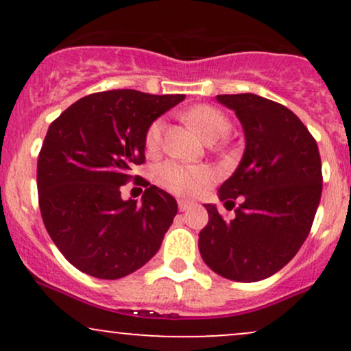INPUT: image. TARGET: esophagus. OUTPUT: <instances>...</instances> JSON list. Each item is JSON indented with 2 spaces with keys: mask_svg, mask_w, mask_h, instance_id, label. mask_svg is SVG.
I'll return each instance as SVG.
<instances>
[{
  "mask_svg": "<svg viewBox=\"0 0 351 351\" xmlns=\"http://www.w3.org/2000/svg\"><path fill=\"white\" fill-rule=\"evenodd\" d=\"M188 208H191V203L186 199H178V209L180 211H186Z\"/></svg>",
  "mask_w": 351,
  "mask_h": 351,
  "instance_id": "esophagus-1",
  "label": "esophagus"
}]
</instances>
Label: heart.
Here are the masks:
<instances>
[{"label":"heart","instance_id":"heart-1","mask_svg":"<svg viewBox=\"0 0 351 351\" xmlns=\"http://www.w3.org/2000/svg\"><path fill=\"white\" fill-rule=\"evenodd\" d=\"M184 120L193 125L208 142L223 138L231 130V120L219 108L213 106H196L184 112ZM165 120L156 119L145 132V148L148 153L158 152L162 145ZM156 181L160 186L178 196H196L213 183V173L204 167H189L178 162H167L156 168Z\"/></svg>","mask_w":351,"mask_h":351}]
</instances>
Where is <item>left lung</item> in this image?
Segmentation results:
<instances>
[{
    "label": "left lung",
    "instance_id": "left-lung-1",
    "mask_svg": "<svg viewBox=\"0 0 351 351\" xmlns=\"http://www.w3.org/2000/svg\"><path fill=\"white\" fill-rule=\"evenodd\" d=\"M236 112L245 134L237 170L219 188L234 209L224 219L215 204L199 232V252L211 271L236 282H257L280 271L307 239L322 196V160L300 119L254 94L217 95Z\"/></svg>",
    "mask_w": 351,
    "mask_h": 351
}]
</instances>
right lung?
Instances as JSON below:
<instances>
[{"label":"right lung","instance_id":"obj_1","mask_svg":"<svg viewBox=\"0 0 351 351\" xmlns=\"http://www.w3.org/2000/svg\"><path fill=\"white\" fill-rule=\"evenodd\" d=\"M184 99L132 88L86 95L49 125L38 158V195L51 239L80 272L120 279L155 256L178 211L175 198L138 175L145 132ZM130 179L143 203L123 202Z\"/></svg>","mask_w":351,"mask_h":351}]
</instances>
